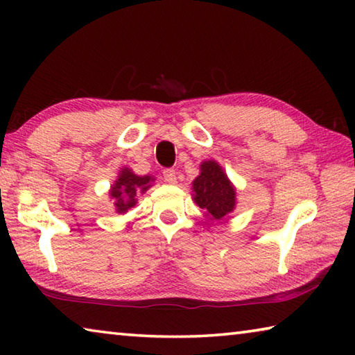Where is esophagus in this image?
Returning <instances> with one entry per match:
<instances>
[{"label":"esophagus","instance_id":"1","mask_svg":"<svg viewBox=\"0 0 355 355\" xmlns=\"http://www.w3.org/2000/svg\"><path fill=\"white\" fill-rule=\"evenodd\" d=\"M163 175H164V180L167 183H171V184L177 183V172L173 169H164Z\"/></svg>","mask_w":355,"mask_h":355}]
</instances>
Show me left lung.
Wrapping results in <instances>:
<instances>
[{
    "label": "left lung",
    "mask_w": 355,
    "mask_h": 355,
    "mask_svg": "<svg viewBox=\"0 0 355 355\" xmlns=\"http://www.w3.org/2000/svg\"><path fill=\"white\" fill-rule=\"evenodd\" d=\"M192 200L203 209L207 220H222L236 208V188L218 161L207 159L191 183Z\"/></svg>",
    "instance_id": "left-lung-1"
}]
</instances>
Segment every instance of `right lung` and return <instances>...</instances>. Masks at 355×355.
<instances>
[{"label":"right lung","mask_w":355,"mask_h":355,"mask_svg":"<svg viewBox=\"0 0 355 355\" xmlns=\"http://www.w3.org/2000/svg\"><path fill=\"white\" fill-rule=\"evenodd\" d=\"M155 183L152 175H136L130 167H122L119 171L117 178L111 184L110 199L112 200L114 211L125 214L130 208L136 207L137 197L146 194Z\"/></svg>","instance_id":"obj_1"}]
</instances>
